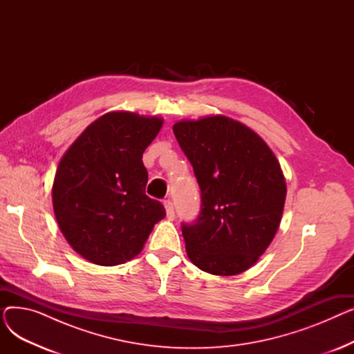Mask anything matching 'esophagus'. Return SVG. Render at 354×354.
<instances>
[{
    "label": "esophagus",
    "instance_id": "1",
    "mask_svg": "<svg viewBox=\"0 0 354 354\" xmlns=\"http://www.w3.org/2000/svg\"><path fill=\"white\" fill-rule=\"evenodd\" d=\"M163 205H165V209H166V215H167V218H171V219H174L175 218V209H174V203H172V201H165L163 202Z\"/></svg>",
    "mask_w": 354,
    "mask_h": 354
}]
</instances>
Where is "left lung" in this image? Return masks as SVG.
<instances>
[{
    "label": "left lung",
    "instance_id": "8db88e82",
    "mask_svg": "<svg viewBox=\"0 0 354 354\" xmlns=\"http://www.w3.org/2000/svg\"><path fill=\"white\" fill-rule=\"evenodd\" d=\"M172 129L202 198L199 218L182 225L189 259L214 275L247 271L283 218L287 185L280 162L252 129L224 115L179 120Z\"/></svg>",
    "mask_w": 354,
    "mask_h": 354
}]
</instances>
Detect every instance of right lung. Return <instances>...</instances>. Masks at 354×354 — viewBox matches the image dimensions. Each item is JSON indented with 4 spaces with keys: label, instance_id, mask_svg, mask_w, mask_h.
Returning <instances> with one entry per match:
<instances>
[{
    "label": "right lung",
    "instance_id": "add662e5",
    "mask_svg": "<svg viewBox=\"0 0 354 354\" xmlns=\"http://www.w3.org/2000/svg\"><path fill=\"white\" fill-rule=\"evenodd\" d=\"M163 119L109 111L90 123L63 155L53 182V209L71 248L111 267L140 254L166 211L145 194L142 156Z\"/></svg>",
    "mask_w": 354,
    "mask_h": 354
}]
</instances>
